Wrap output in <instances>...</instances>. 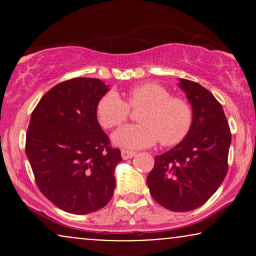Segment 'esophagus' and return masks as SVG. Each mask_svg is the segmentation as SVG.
<instances>
[{
	"label": "esophagus",
	"instance_id": "1",
	"mask_svg": "<svg viewBox=\"0 0 256 256\" xmlns=\"http://www.w3.org/2000/svg\"><path fill=\"white\" fill-rule=\"evenodd\" d=\"M134 155H136V152H132V150H128V149H122V158H124V160H128V158H134Z\"/></svg>",
	"mask_w": 256,
	"mask_h": 256
}]
</instances>
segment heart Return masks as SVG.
Wrapping results in <instances>:
<instances>
[{
    "mask_svg": "<svg viewBox=\"0 0 256 256\" xmlns=\"http://www.w3.org/2000/svg\"><path fill=\"white\" fill-rule=\"evenodd\" d=\"M132 110H140V124L128 125L113 134L116 146L140 149L160 142L162 146L180 143L194 122L192 106L186 98L172 94L158 83H143L126 92V102L110 91L98 100L96 116L104 128H116L128 119Z\"/></svg>",
    "mask_w": 256,
    "mask_h": 256,
    "instance_id": "obj_1",
    "label": "heart"
}]
</instances>
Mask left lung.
Segmentation results:
<instances>
[{"label":"left lung","mask_w":256,"mask_h":256,"mask_svg":"<svg viewBox=\"0 0 256 256\" xmlns=\"http://www.w3.org/2000/svg\"><path fill=\"white\" fill-rule=\"evenodd\" d=\"M179 86L192 106V128L178 146L155 158L146 184L158 204L188 212L206 204L224 180L231 132L210 91L188 79H180Z\"/></svg>","instance_id":"obj_1"}]
</instances>
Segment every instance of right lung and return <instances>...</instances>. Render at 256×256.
I'll list each match as a JSON object with an SVG mask.
<instances>
[{
	"label": "right lung",
	"instance_id": "obj_1",
	"mask_svg": "<svg viewBox=\"0 0 256 256\" xmlns=\"http://www.w3.org/2000/svg\"><path fill=\"white\" fill-rule=\"evenodd\" d=\"M108 91L98 78H72L52 88L31 114L25 152L38 189L72 214L104 208L116 189L120 150L100 126L98 100Z\"/></svg>",
	"mask_w": 256,
	"mask_h": 256
}]
</instances>
